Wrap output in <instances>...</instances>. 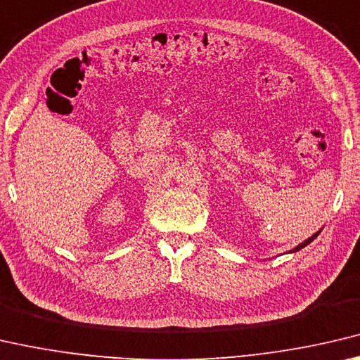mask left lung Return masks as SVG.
<instances>
[{
	"label": "left lung",
	"mask_w": 360,
	"mask_h": 360,
	"mask_svg": "<svg viewBox=\"0 0 360 360\" xmlns=\"http://www.w3.org/2000/svg\"><path fill=\"white\" fill-rule=\"evenodd\" d=\"M319 233H321V231H317V233H314L313 236H311V238H308V239H306V240H304V243H302V244H298V245L295 247V249H292L290 252H298V250H302V249H303V247H306V245H308L309 243H313V240H314V239L317 238V236H319Z\"/></svg>",
	"instance_id": "obj_1"
}]
</instances>
